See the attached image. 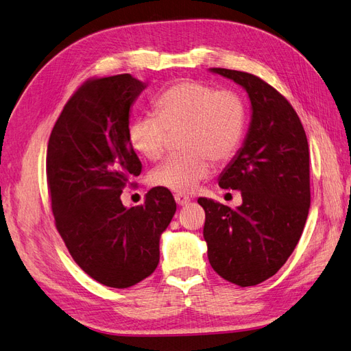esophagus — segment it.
I'll list each match as a JSON object with an SVG mask.
<instances>
[{
	"mask_svg": "<svg viewBox=\"0 0 351 351\" xmlns=\"http://www.w3.org/2000/svg\"><path fill=\"white\" fill-rule=\"evenodd\" d=\"M174 199H176V203L178 204V206H184V204H187L190 202V197L186 195H181V193L180 195H176Z\"/></svg>",
	"mask_w": 351,
	"mask_h": 351,
	"instance_id": "1",
	"label": "esophagus"
}]
</instances>
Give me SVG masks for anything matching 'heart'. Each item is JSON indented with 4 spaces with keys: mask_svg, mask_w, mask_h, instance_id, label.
Returning a JSON list of instances; mask_svg holds the SVG:
<instances>
[{
    "mask_svg": "<svg viewBox=\"0 0 351 351\" xmlns=\"http://www.w3.org/2000/svg\"><path fill=\"white\" fill-rule=\"evenodd\" d=\"M245 106L235 91H216L208 84L181 81L155 99L152 116L132 120L128 139L132 149L148 161L160 160L167 134L183 130L184 155L165 160L151 176L154 186L190 193L208 177L212 160L223 162L243 139Z\"/></svg>",
    "mask_w": 351,
    "mask_h": 351,
    "instance_id": "obj_1",
    "label": "heart"
}]
</instances>
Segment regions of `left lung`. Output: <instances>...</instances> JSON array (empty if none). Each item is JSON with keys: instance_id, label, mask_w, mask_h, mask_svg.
Returning <instances> with one entry per match:
<instances>
[{"instance_id": "left-lung-1", "label": "left lung", "mask_w": 351, "mask_h": 351, "mask_svg": "<svg viewBox=\"0 0 351 351\" xmlns=\"http://www.w3.org/2000/svg\"><path fill=\"white\" fill-rule=\"evenodd\" d=\"M243 87L251 120L245 139L219 176L239 190L231 209L199 197L206 213L203 237L213 270L238 286H256L280 270L304 231L311 206L309 149L304 126L283 95L248 72L210 68Z\"/></svg>"}]
</instances>
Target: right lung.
Listing matches in <instances>:
<instances>
[{
  "mask_svg": "<svg viewBox=\"0 0 351 351\" xmlns=\"http://www.w3.org/2000/svg\"><path fill=\"white\" fill-rule=\"evenodd\" d=\"M147 84L122 74L87 81L65 104L47 143L46 176L56 228L75 263L99 283L126 289L160 263V239L176 213L170 190L141 206L120 195L141 161L128 139L132 106Z\"/></svg>",
  "mask_w": 351,
  "mask_h": 351,
  "instance_id": "obj_1",
  "label": "right lung"
}]
</instances>
